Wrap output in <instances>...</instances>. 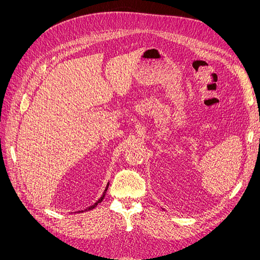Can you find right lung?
I'll return each instance as SVG.
<instances>
[{"instance_id":"obj_1","label":"right lung","mask_w":260,"mask_h":260,"mask_svg":"<svg viewBox=\"0 0 260 260\" xmlns=\"http://www.w3.org/2000/svg\"><path fill=\"white\" fill-rule=\"evenodd\" d=\"M107 188H108V184L106 185V188H105V191H104V193H103V195H102L101 196V199L95 203V204H93V205L92 206H90V207H88V208H86V209H84V210H81V212L82 211H88V210H91V209H93V208H95L96 206H98V204H100L102 201H103V199L105 198V193H106V191H107ZM80 212V211H79Z\"/></svg>"}]
</instances>
